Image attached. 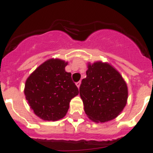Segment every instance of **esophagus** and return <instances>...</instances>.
<instances>
[{
  "label": "esophagus",
  "instance_id": "34e87169",
  "mask_svg": "<svg viewBox=\"0 0 153 153\" xmlns=\"http://www.w3.org/2000/svg\"><path fill=\"white\" fill-rule=\"evenodd\" d=\"M80 85H81V82H76V85H77V87L78 88H79V87H80Z\"/></svg>",
  "mask_w": 153,
  "mask_h": 153
}]
</instances>
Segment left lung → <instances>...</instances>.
I'll list each match as a JSON object with an SVG mask.
<instances>
[{"label":"left lung","instance_id":"obj_1","mask_svg":"<svg viewBox=\"0 0 153 153\" xmlns=\"http://www.w3.org/2000/svg\"><path fill=\"white\" fill-rule=\"evenodd\" d=\"M86 75L79 88L86 115L96 123L116 118L128 99V88L122 75L109 64L102 62L88 64Z\"/></svg>","mask_w":153,"mask_h":153}]
</instances>
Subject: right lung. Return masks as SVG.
Segmentation results:
<instances>
[{
	"label": "right lung",
	"mask_w": 153,
	"mask_h": 153,
	"mask_svg": "<svg viewBox=\"0 0 153 153\" xmlns=\"http://www.w3.org/2000/svg\"><path fill=\"white\" fill-rule=\"evenodd\" d=\"M67 65L61 59H49L25 82V98L34 114L43 120L57 121L65 117L71 99L79 92L71 74L65 71Z\"/></svg>",
	"instance_id": "obj_1"
}]
</instances>
